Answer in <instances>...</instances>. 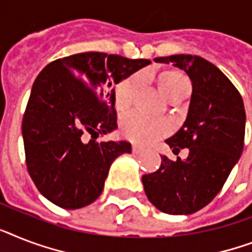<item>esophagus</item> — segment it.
Returning <instances> with one entry per match:
<instances>
[{"instance_id": "1", "label": "esophagus", "mask_w": 252, "mask_h": 252, "mask_svg": "<svg viewBox=\"0 0 252 252\" xmlns=\"http://www.w3.org/2000/svg\"><path fill=\"white\" fill-rule=\"evenodd\" d=\"M144 150H145V147L140 146V145H133L132 146L133 154H140V153H142Z\"/></svg>"}]
</instances>
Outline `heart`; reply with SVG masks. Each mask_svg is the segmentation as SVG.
Masks as SVG:
<instances>
[{
	"mask_svg": "<svg viewBox=\"0 0 252 252\" xmlns=\"http://www.w3.org/2000/svg\"><path fill=\"white\" fill-rule=\"evenodd\" d=\"M159 89L167 98L190 92L191 83L190 80L177 69H164L157 76ZM140 85V76L133 75L129 79L124 80L116 89V106L123 110L126 108L132 102L133 94ZM120 129L128 140L137 144H150L158 140L159 137L168 132L169 126L164 120L157 119L140 111H130L122 118Z\"/></svg>",
	"mask_w": 252,
	"mask_h": 252,
	"instance_id": "b5f03b06",
	"label": "heart"
}]
</instances>
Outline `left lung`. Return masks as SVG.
Wrapping results in <instances>:
<instances>
[{"instance_id": "8db88e82", "label": "left lung", "mask_w": 252, "mask_h": 252, "mask_svg": "<svg viewBox=\"0 0 252 252\" xmlns=\"http://www.w3.org/2000/svg\"><path fill=\"white\" fill-rule=\"evenodd\" d=\"M184 69L193 84L188 116L165 144L186 159L161 157L157 172L142 176L145 193L159 211L190 215L207 206L221 190L241 158L246 112L242 97L232 81L202 57L177 54L154 58Z\"/></svg>"}]
</instances>
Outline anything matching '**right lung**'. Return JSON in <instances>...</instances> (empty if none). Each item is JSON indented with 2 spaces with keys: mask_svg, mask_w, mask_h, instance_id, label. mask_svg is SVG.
<instances>
[{
  "mask_svg": "<svg viewBox=\"0 0 252 252\" xmlns=\"http://www.w3.org/2000/svg\"><path fill=\"white\" fill-rule=\"evenodd\" d=\"M150 63L87 52L57 59L38 73L22 134L28 172L46 199L76 210L101 195L112 161L132 151L126 141H97L118 128L112 87Z\"/></svg>",
  "mask_w": 252,
  "mask_h": 252,
  "instance_id": "1",
  "label": "right lung"
}]
</instances>
